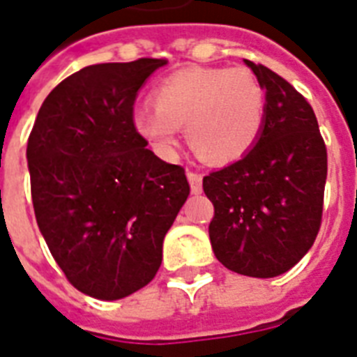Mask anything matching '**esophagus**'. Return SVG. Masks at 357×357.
Segmentation results:
<instances>
[{"label":"esophagus","instance_id":"obj_1","mask_svg":"<svg viewBox=\"0 0 357 357\" xmlns=\"http://www.w3.org/2000/svg\"><path fill=\"white\" fill-rule=\"evenodd\" d=\"M187 178H189V183H190V190H192V195H200L202 192V174L200 172H195V170H189L187 172Z\"/></svg>","mask_w":357,"mask_h":357}]
</instances>
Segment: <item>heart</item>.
Listing matches in <instances>:
<instances>
[{"label": "heart", "instance_id": "heart-1", "mask_svg": "<svg viewBox=\"0 0 357 357\" xmlns=\"http://www.w3.org/2000/svg\"><path fill=\"white\" fill-rule=\"evenodd\" d=\"M153 107L139 109L133 126L157 151L170 155L178 128L202 159L215 165L246 155L265 120V92L243 68H185L157 83Z\"/></svg>", "mask_w": 357, "mask_h": 357}]
</instances>
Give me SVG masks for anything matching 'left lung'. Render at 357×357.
I'll use <instances>...</instances> for the list:
<instances>
[{
	"label": "left lung",
	"instance_id": "obj_1",
	"mask_svg": "<svg viewBox=\"0 0 357 357\" xmlns=\"http://www.w3.org/2000/svg\"><path fill=\"white\" fill-rule=\"evenodd\" d=\"M244 63L265 89V120L243 159L204 178V192L215 207L209 238L226 268L274 278L315 243L328 153L307 100L271 68Z\"/></svg>",
	"mask_w": 357,
	"mask_h": 357
}]
</instances>
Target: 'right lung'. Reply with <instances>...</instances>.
<instances>
[{
	"instance_id": "1",
	"label": "right lung",
	"mask_w": 357,
	"mask_h": 357,
	"mask_svg": "<svg viewBox=\"0 0 357 357\" xmlns=\"http://www.w3.org/2000/svg\"><path fill=\"white\" fill-rule=\"evenodd\" d=\"M162 64L144 57L68 75L27 140L38 229L66 280L94 298H123L155 278L190 192L185 168L161 161L133 126L139 89Z\"/></svg>"
}]
</instances>
